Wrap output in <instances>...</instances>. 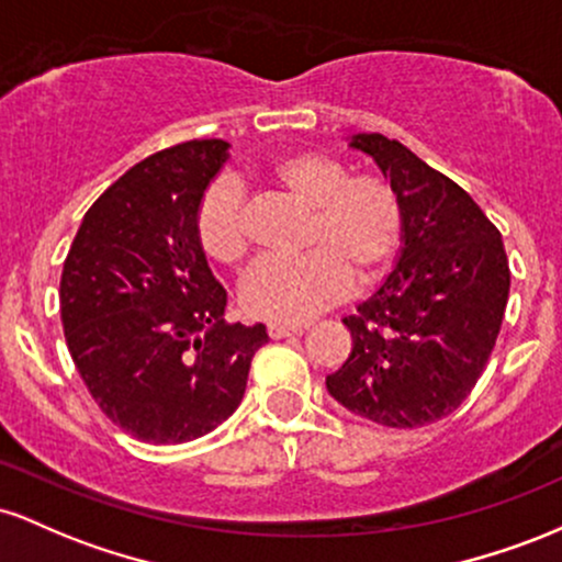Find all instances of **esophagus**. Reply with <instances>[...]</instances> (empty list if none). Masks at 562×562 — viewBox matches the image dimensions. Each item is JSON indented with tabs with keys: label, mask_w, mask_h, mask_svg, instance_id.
<instances>
[{
	"label": "esophagus",
	"mask_w": 562,
	"mask_h": 562,
	"mask_svg": "<svg viewBox=\"0 0 562 562\" xmlns=\"http://www.w3.org/2000/svg\"><path fill=\"white\" fill-rule=\"evenodd\" d=\"M269 338L272 340H280V338H290V335H301L303 327L301 325H280V322H272V325L267 327Z\"/></svg>",
	"instance_id": "1"
}]
</instances>
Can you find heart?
Returning <instances> with one entry per match:
<instances>
[{
  "label": "heart",
  "instance_id": "1",
  "mask_svg": "<svg viewBox=\"0 0 562 562\" xmlns=\"http://www.w3.org/2000/svg\"><path fill=\"white\" fill-rule=\"evenodd\" d=\"M280 195L306 211L295 261H261L240 290L250 317L303 322L330 306L348 285H372L404 245V209L396 190L375 171L348 173L344 160L295 150L263 166ZM195 235L209 259L240 267L248 256L243 192L229 182L205 187L195 209Z\"/></svg>",
  "mask_w": 562,
  "mask_h": 562
}]
</instances>
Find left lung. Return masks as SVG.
Returning <instances> with one entry per match:
<instances>
[{
    "mask_svg": "<svg viewBox=\"0 0 562 562\" xmlns=\"http://www.w3.org/2000/svg\"><path fill=\"white\" fill-rule=\"evenodd\" d=\"M404 209V248L378 293L344 325L353 346L327 391L353 415L423 428L451 415L492 357L509 293L499 229L473 198L409 147L357 134Z\"/></svg>",
    "mask_w": 562,
    "mask_h": 562,
    "instance_id": "8db88e82",
    "label": "left lung"
}]
</instances>
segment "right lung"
<instances>
[{
    "mask_svg": "<svg viewBox=\"0 0 562 562\" xmlns=\"http://www.w3.org/2000/svg\"><path fill=\"white\" fill-rule=\"evenodd\" d=\"M227 142L190 139L139 160L94 200L60 277V319L76 370L121 430L184 443L243 402L263 325L224 319L195 209Z\"/></svg>",
    "mask_w": 562,
    "mask_h": 562,
    "instance_id": "right-lung-1",
    "label": "right lung"
}]
</instances>
